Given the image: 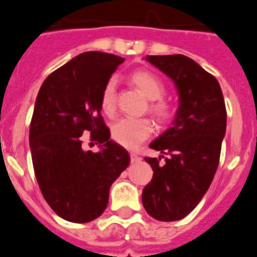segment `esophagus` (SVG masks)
Instances as JSON below:
<instances>
[{
    "label": "esophagus",
    "instance_id": "obj_1",
    "mask_svg": "<svg viewBox=\"0 0 257 257\" xmlns=\"http://www.w3.org/2000/svg\"><path fill=\"white\" fill-rule=\"evenodd\" d=\"M131 162L133 163V164H135V163H140V162H141V158H140V156H138L137 154L132 153L131 154Z\"/></svg>",
    "mask_w": 257,
    "mask_h": 257
}]
</instances>
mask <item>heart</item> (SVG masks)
I'll list each match as a JSON object with an SVG mask.
<instances>
[{
  "instance_id": "heart-1",
  "label": "heart",
  "mask_w": 257,
  "mask_h": 257,
  "mask_svg": "<svg viewBox=\"0 0 257 257\" xmlns=\"http://www.w3.org/2000/svg\"><path fill=\"white\" fill-rule=\"evenodd\" d=\"M131 81L135 86L150 99L149 110L158 121L166 122L173 115V106L163 99L166 86L162 80L154 73L145 70H138L131 75ZM101 107L106 115L111 116L116 110V80L113 77L107 80L101 93ZM154 124L150 119H133L124 117L111 126V137L115 142L126 149H136L140 144L146 141L153 135Z\"/></svg>"
}]
</instances>
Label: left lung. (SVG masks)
<instances>
[{
  "label": "left lung",
  "instance_id": "obj_1",
  "mask_svg": "<svg viewBox=\"0 0 257 257\" xmlns=\"http://www.w3.org/2000/svg\"><path fill=\"white\" fill-rule=\"evenodd\" d=\"M146 61L173 80L180 95L171 128L150 144L159 158H145L154 171L142 191L151 217L177 221L198 206L217 171L226 108L220 84L191 58L147 55ZM165 159L164 163L160 160Z\"/></svg>",
  "mask_w": 257,
  "mask_h": 257
}]
</instances>
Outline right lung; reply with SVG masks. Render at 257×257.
Instances as JSON below:
<instances>
[{
	"label": "right lung",
	"instance_id": "1",
	"mask_svg": "<svg viewBox=\"0 0 257 257\" xmlns=\"http://www.w3.org/2000/svg\"><path fill=\"white\" fill-rule=\"evenodd\" d=\"M124 58L86 51L46 77L36 98L30 147L40 190L51 209L67 221L99 217L110 187L126 167L128 151L110 140L101 115V93ZM102 146L82 150V133Z\"/></svg>",
	"mask_w": 257,
	"mask_h": 257
}]
</instances>
